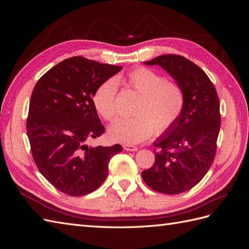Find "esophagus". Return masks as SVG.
<instances>
[{
  "label": "esophagus",
  "mask_w": 249,
  "mask_h": 249,
  "mask_svg": "<svg viewBox=\"0 0 249 249\" xmlns=\"http://www.w3.org/2000/svg\"><path fill=\"white\" fill-rule=\"evenodd\" d=\"M124 149L127 150V152H136V150L138 149V147H137V146H133V145L124 144Z\"/></svg>",
  "instance_id": "1"
}]
</instances>
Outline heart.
Listing matches in <instances>:
<instances>
[{
	"label": "heart",
	"instance_id": "obj_1",
	"mask_svg": "<svg viewBox=\"0 0 249 249\" xmlns=\"http://www.w3.org/2000/svg\"><path fill=\"white\" fill-rule=\"evenodd\" d=\"M118 84L139 94L130 118H120L112 124L109 136L127 145L147 140L153 133L161 135L176 124L184 111L186 95L179 83L165 78L144 66L134 67L117 79ZM117 84L113 79L102 82L92 95L96 112L106 120L116 117Z\"/></svg>",
	"mask_w": 249,
	"mask_h": 249
}]
</instances>
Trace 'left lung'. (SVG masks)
<instances>
[{"instance_id":"1","label":"left lung","mask_w":249,"mask_h":249,"mask_svg":"<svg viewBox=\"0 0 249 249\" xmlns=\"http://www.w3.org/2000/svg\"><path fill=\"white\" fill-rule=\"evenodd\" d=\"M147 65L162 66L183 87L186 104L179 119L154 143L155 163L143 170L157 192L179 194L196 186L213 164L220 130V106L207 73L180 55L158 56Z\"/></svg>"}]
</instances>
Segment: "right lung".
Instances as JSON below:
<instances>
[{
  "label": "right lung",
  "instance_id": "obj_1",
  "mask_svg": "<svg viewBox=\"0 0 249 249\" xmlns=\"http://www.w3.org/2000/svg\"><path fill=\"white\" fill-rule=\"evenodd\" d=\"M122 69L74 56L48 71L33 89L27 117L32 157L41 175L71 196L96 190L111 158L123 152L120 144H86L105 133L92 103L95 89Z\"/></svg>",
  "mask_w": 249,
  "mask_h": 249
}]
</instances>
